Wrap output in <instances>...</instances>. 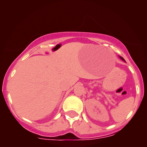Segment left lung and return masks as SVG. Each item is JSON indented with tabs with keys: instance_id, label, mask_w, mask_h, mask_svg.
Segmentation results:
<instances>
[{
	"instance_id": "obj_1",
	"label": "left lung",
	"mask_w": 147,
	"mask_h": 147,
	"mask_svg": "<svg viewBox=\"0 0 147 147\" xmlns=\"http://www.w3.org/2000/svg\"><path fill=\"white\" fill-rule=\"evenodd\" d=\"M120 58H121V59H122V60H124V59H123V58H122V57H120Z\"/></svg>"
}]
</instances>
